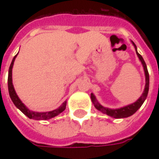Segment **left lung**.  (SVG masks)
Instances as JSON below:
<instances>
[{"label": "left lung", "mask_w": 159, "mask_h": 159, "mask_svg": "<svg viewBox=\"0 0 159 159\" xmlns=\"http://www.w3.org/2000/svg\"><path fill=\"white\" fill-rule=\"evenodd\" d=\"M132 44L134 47V49L136 51V54L138 56V58L140 59V61L142 64V66H143L144 72H145V77H146V84H145V89H144V91L141 96L138 99V100L134 102L132 104H129L128 106H125V107H120V108H117V109H111V108H108V107H103L102 105H100V102L97 100L96 97L93 94V93H91V100H92V103L93 104L94 107L96 108L97 110L101 111L102 113L107 114L110 117H113V118H124V117H128L132 116L134 113H135L138 109L140 108L142 104L144 103V101L146 100L147 97V94H148V90H149V73H148V70H147V67L146 63L144 61L142 56L140 55L139 52H137V48L135 44L134 43V42H132Z\"/></svg>", "instance_id": "left-lung-1"}]
</instances>
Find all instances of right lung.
Returning <instances> with one entry per match:
<instances>
[{
    "label": "right lung",
    "mask_w": 159,
    "mask_h": 159,
    "mask_svg": "<svg viewBox=\"0 0 159 159\" xmlns=\"http://www.w3.org/2000/svg\"><path fill=\"white\" fill-rule=\"evenodd\" d=\"M18 55V54H17ZM17 55L14 56V58L12 59V61L10 65L8 70V79H7V84H8V92L9 95L11 100L13 102V104L15 105V107L19 109V110L22 111L23 113L25 115L26 117H28L30 119H35V120H48L51 119L52 117L58 116L59 114H60L62 111L66 110V102L65 101L63 102L62 105L59 107L55 110L50 111H45V112H38V111H30L26 107L25 104L23 103L21 100L19 99L18 94L16 93V91L14 89V87L12 84V67H13V64H14V60H15Z\"/></svg>",
    "instance_id": "add662e5"
}]
</instances>
